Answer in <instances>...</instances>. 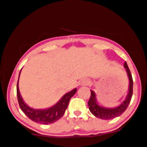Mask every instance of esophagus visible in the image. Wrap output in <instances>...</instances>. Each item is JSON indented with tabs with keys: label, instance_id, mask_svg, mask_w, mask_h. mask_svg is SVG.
<instances>
[{
	"label": "esophagus",
	"instance_id": "1",
	"mask_svg": "<svg viewBox=\"0 0 147 147\" xmlns=\"http://www.w3.org/2000/svg\"><path fill=\"white\" fill-rule=\"evenodd\" d=\"M90 84V82L89 79H84L82 81V86H88Z\"/></svg>",
	"mask_w": 147,
	"mask_h": 147
}]
</instances>
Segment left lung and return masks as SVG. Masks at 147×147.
<instances>
[{"label": "left lung", "mask_w": 147, "mask_h": 147, "mask_svg": "<svg viewBox=\"0 0 147 147\" xmlns=\"http://www.w3.org/2000/svg\"><path fill=\"white\" fill-rule=\"evenodd\" d=\"M124 67L125 68L129 80V92H128V95L126 96L125 100L120 105L118 106L117 107L112 108V109L105 108L104 106H99L97 104L95 93L92 90H90L91 95L88 103V105L89 106V110H90L91 113L94 115L95 117L102 119H113V118H115L118 117V116L121 115L126 111V109H127L128 106L129 105L130 102L131 100V97H132L133 95V82L132 75H131V73L130 72V70L126 61L124 63Z\"/></svg>", "instance_id": "8db88e82"}]
</instances>
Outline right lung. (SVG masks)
Instances as JSON below:
<instances>
[{
	"label": "right lung",
	"instance_id": "right-lung-1",
	"mask_svg": "<svg viewBox=\"0 0 147 147\" xmlns=\"http://www.w3.org/2000/svg\"><path fill=\"white\" fill-rule=\"evenodd\" d=\"M21 73V72H20ZM19 73V76H20ZM19 79V77H18ZM18 79L16 86V93L18 104L21 111L33 122L42 124H52L59 119L63 115L68 107L70 99L77 92V88L65 94L61 99L52 107L47 109H34L28 106L23 100L18 88Z\"/></svg>",
	"mask_w": 147,
	"mask_h": 147
}]
</instances>
